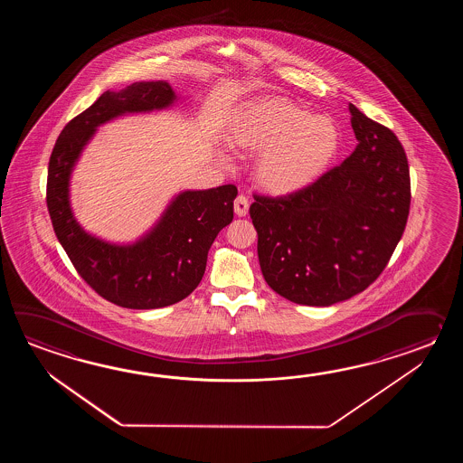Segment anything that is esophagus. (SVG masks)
Wrapping results in <instances>:
<instances>
[{
  "instance_id": "34e87169",
  "label": "esophagus",
  "mask_w": 463,
  "mask_h": 463,
  "mask_svg": "<svg viewBox=\"0 0 463 463\" xmlns=\"http://www.w3.org/2000/svg\"><path fill=\"white\" fill-rule=\"evenodd\" d=\"M235 213L238 217H246L248 215V210H250V202L245 195H238L235 198Z\"/></svg>"
}]
</instances>
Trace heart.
Masks as SVG:
<instances>
[{
  "instance_id": "b5f03b06",
  "label": "heart",
  "mask_w": 463,
  "mask_h": 463,
  "mask_svg": "<svg viewBox=\"0 0 463 463\" xmlns=\"http://www.w3.org/2000/svg\"><path fill=\"white\" fill-rule=\"evenodd\" d=\"M235 148L259 154L256 178L275 195L311 185L333 162L339 134L331 120L313 118L285 99L265 98L240 109L227 130ZM228 160V156H222Z\"/></svg>"
}]
</instances>
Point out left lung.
<instances>
[{
  "label": "left lung",
  "mask_w": 463,
  "mask_h": 463,
  "mask_svg": "<svg viewBox=\"0 0 463 463\" xmlns=\"http://www.w3.org/2000/svg\"><path fill=\"white\" fill-rule=\"evenodd\" d=\"M357 147L315 184L255 195L250 217L268 286L296 305L331 306L364 291L402 238L409 164L399 138L349 104Z\"/></svg>",
  "instance_id": "left-lung-1"
}]
</instances>
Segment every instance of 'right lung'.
I'll return each mask as SVG.
<instances>
[{
    "instance_id": "obj_1",
    "label": "right lung",
    "mask_w": 463,
    "mask_h": 463,
    "mask_svg": "<svg viewBox=\"0 0 463 463\" xmlns=\"http://www.w3.org/2000/svg\"><path fill=\"white\" fill-rule=\"evenodd\" d=\"M175 100L165 80L106 90L62 128L51 154L46 202L54 233L82 279L104 299L128 309L175 305L197 288L210 246L233 220L238 190L222 185L180 192L146 235L118 245L79 225L71 208V174L99 126L126 114L168 109Z\"/></svg>"
}]
</instances>
